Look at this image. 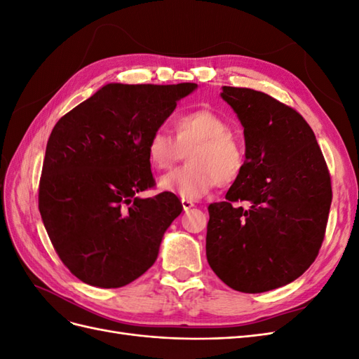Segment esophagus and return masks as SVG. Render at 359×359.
Returning <instances> with one entry per match:
<instances>
[{"label":"esophagus","mask_w":359,"mask_h":359,"mask_svg":"<svg viewBox=\"0 0 359 359\" xmlns=\"http://www.w3.org/2000/svg\"><path fill=\"white\" fill-rule=\"evenodd\" d=\"M181 205H182V210L184 211H189V210H191L193 206H194V203L191 201H187V199H182Z\"/></svg>","instance_id":"esophagus-1"}]
</instances>
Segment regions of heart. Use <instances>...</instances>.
I'll return each mask as SVG.
<instances>
[{
    "label": "heart",
    "mask_w": 359,
    "mask_h": 359,
    "mask_svg": "<svg viewBox=\"0 0 359 359\" xmlns=\"http://www.w3.org/2000/svg\"><path fill=\"white\" fill-rule=\"evenodd\" d=\"M187 156V165L173 169L158 180L160 190L194 201L205 196L217 184H233L245 166V151L231 123L211 109H194L173 123V139L165 130L148 137L147 157L156 169H168Z\"/></svg>",
    "instance_id": "1"
}]
</instances>
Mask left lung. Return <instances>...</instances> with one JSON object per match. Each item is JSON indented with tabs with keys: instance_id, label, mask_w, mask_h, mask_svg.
<instances>
[{
	"instance_id": "left-lung-1",
	"label": "left lung",
	"mask_w": 359,
	"mask_h": 359,
	"mask_svg": "<svg viewBox=\"0 0 359 359\" xmlns=\"http://www.w3.org/2000/svg\"><path fill=\"white\" fill-rule=\"evenodd\" d=\"M222 90L244 127L245 166L227 201L208 206L206 259L235 290H273L297 280L316 259L331 178L316 136L297 111L260 91ZM238 200L250 206L235 207Z\"/></svg>"
}]
</instances>
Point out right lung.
<instances>
[{
    "instance_id": "right-lung-1",
    "label": "right lung",
    "mask_w": 359,
    "mask_h": 359,
    "mask_svg": "<svg viewBox=\"0 0 359 359\" xmlns=\"http://www.w3.org/2000/svg\"><path fill=\"white\" fill-rule=\"evenodd\" d=\"M196 88L106 83L53 127L39 210L62 264L83 283L121 287L156 262L182 205L166 191L137 196L154 186L147 142Z\"/></svg>"
}]
</instances>
